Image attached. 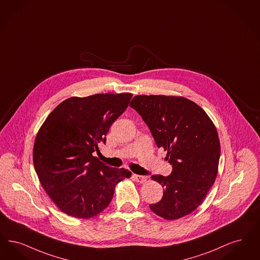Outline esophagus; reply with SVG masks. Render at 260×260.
I'll use <instances>...</instances> for the list:
<instances>
[{
    "instance_id": "obj_1",
    "label": "esophagus",
    "mask_w": 260,
    "mask_h": 260,
    "mask_svg": "<svg viewBox=\"0 0 260 260\" xmlns=\"http://www.w3.org/2000/svg\"><path fill=\"white\" fill-rule=\"evenodd\" d=\"M134 178H135V181H136V182H138V183H144L146 181V179H147V177L146 176H142V175H136V174L134 175Z\"/></svg>"
}]
</instances>
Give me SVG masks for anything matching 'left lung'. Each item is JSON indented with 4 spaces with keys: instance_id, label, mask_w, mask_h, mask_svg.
<instances>
[{
    "instance_id": "obj_1",
    "label": "left lung",
    "mask_w": 260,
    "mask_h": 260,
    "mask_svg": "<svg viewBox=\"0 0 260 260\" xmlns=\"http://www.w3.org/2000/svg\"><path fill=\"white\" fill-rule=\"evenodd\" d=\"M129 106L141 116L156 146L167 151L168 176L153 175L164 187L162 198L150 209L177 219L201 204L218 174L220 145L217 128L206 112L182 96L136 95Z\"/></svg>"
}]
</instances>
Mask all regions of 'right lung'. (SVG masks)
<instances>
[{
  "instance_id": "obj_1",
  "label": "right lung",
  "mask_w": 260,
  "mask_h": 260,
  "mask_svg": "<svg viewBox=\"0 0 260 260\" xmlns=\"http://www.w3.org/2000/svg\"><path fill=\"white\" fill-rule=\"evenodd\" d=\"M132 98L128 93L70 98L40 128L34 144L35 170L53 202L69 216L99 215L110 204L117 183L132 175L93 156Z\"/></svg>"
}]
</instances>
